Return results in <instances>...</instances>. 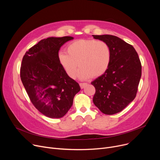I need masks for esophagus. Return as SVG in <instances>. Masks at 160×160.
Wrapping results in <instances>:
<instances>
[{
    "mask_svg": "<svg viewBox=\"0 0 160 160\" xmlns=\"http://www.w3.org/2000/svg\"><path fill=\"white\" fill-rule=\"evenodd\" d=\"M87 85H88L87 83H80V86L81 89H83L85 86H86Z\"/></svg>",
    "mask_w": 160,
    "mask_h": 160,
    "instance_id": "1",
    "label": "esophagus"
}]
</instances>
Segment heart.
Here are the masks:
<instances>
[{
	"mask_svg": "<svg viewBox=\"0 0 160 160\" xmlns=\"http://www.w3.org/2000/svg\"><path fill=\"white\" fill-rule=\"evenodd\" d=\"M67 53L60 52V64L68 75L77 77L78 65L82 79L99 77L108 71L111 60L109 45L103 41L79 39L72 41L66 48Z\"/></svg>",
	"mask_w": 160,
	"mask_h": 160,
	"instance_id": "b5f03b06",
	"label": "heart"
}]
</instances>
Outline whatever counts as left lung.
Segmentation results:
<instances>
[{
    "label": "left lung",
    "mask_w": 160,
    "mask_h": 160,
    "mask_svg": "<svg viewBox=\"0 0 160 160\" xmlns=\"http://www.w3.org/2000/svg\"><path fill=\"white\" fill-rule=\"evenodd\" d=\"M107 43L111 52L110 66L91 84L93 103L105 114L121 112L136 97L142 76V64L134 47L114 35H92Z\"/></svg>",
    "instance_id": "1"
}]
</instances>
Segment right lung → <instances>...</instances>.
I'll return each mask as SVG.
<instances>
[{"mask_svg": "<svg viewBox=\"0 0 160 160\" xmlns=\"http://www.w3.org/2000/svg\"><path fill=\"white\" fill-rule=\"evenodd\" d=\"M72 37L41 40L26 52L20 66V78L35 108L47 117L60 118L71 108L80 90L58 62L60 47Z\"/></svg>", "mask_w": 160, "mask_h": 160, "instance_id": "1", "label": "right lung"}]
</instances>
